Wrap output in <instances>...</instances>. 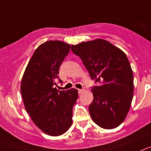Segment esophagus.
I'll use <instances>...</instances> for the list:
<instances>
[{"mask_svg":"<svg viewBox=\"0 0 151 151\" xmlns=\"http://www.w3.org/2000/svg\"><path fill=\"white\" fill-rule=\"evenodd\" d=\"M84 92V89H78V93L79 94H82Z\"/></svg>","mask_w":151,"mask_h":151,"instance_id":"esophagus-1","label":"esophagus"}]
</instances>
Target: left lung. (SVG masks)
<instances>
[{
	"label": "left lung",
	"instance_id": "obj_1",
	"mask_svg": "<svg viewBox=\"0 0 151 151\" xmlns=\"http://www.w3.org/2000/svg\"><path fill=\"white\" fill-rule=\"evenodd\" d=\"M92 80L93 101L88 106L93 122L104 129H114L126 118L133 97V74L126 54L104 39L71 45Z\"/></svg>",
	"mask_w": 151,
	"mask_h": 151
}]
</instances>
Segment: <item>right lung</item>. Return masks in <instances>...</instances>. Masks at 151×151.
I'll list each match as a JSON object with an SVG mask.
<instances>
[{"mask_svg": "<svg viewBox=\"0 0 151 151\" xmlns=\"http://www.w3.org/2000/svg\"><path fill=\"white\" fill-rule=\"evenodd\" d=\"M71 45L62 41H47L37 47L25 69L21 83L24 107L33 123L46 134L58 136L72 124L73 106L78 92L75 88H54L59 68Z\"/></svg>", "mask_w": 151, "mask_h": 151, "instance_id": "right-lung-1", "label": "right lung"}]
</instances>
